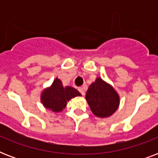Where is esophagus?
<instances>
[{"label":"esophagus","instance_id":"1","mask_svg":"<svg viewBox=\"0 0 158 158\" xmlns=\"http://www.w3.org/2000/svg\"><path fill=\"white\" fill-rule=\"evenodd\" d=\"M79 93H80V94L83 95V96H84V94H85V92H84V88H79Z\"/></svg>","mask_w":158,"mask_h":158}]
</instances>
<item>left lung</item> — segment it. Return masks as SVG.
Here are the masks:
<instances>
[{
    "label": "left lung",
    "mask_w": 158,
    "mask_h": 158,
    "mask_svg": "<svg viewBox=\"0 0 158 158\" xmlns=\"http://www.w3.org/2000/svg\"><path fill=\"white\" fill-rule=\"evenodd\" d=\"M85 98L92 112L99 118L110 117L120 105V96L117 92L99 77L89 86Z\"/></svg>",
    "instance_id": "obj_1"
}]
</instances>
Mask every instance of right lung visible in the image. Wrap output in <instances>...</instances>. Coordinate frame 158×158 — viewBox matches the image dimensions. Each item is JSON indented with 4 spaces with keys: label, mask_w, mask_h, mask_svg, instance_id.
Returning <instances> with one entry per match:
<instances>
[{
    "label": "right lung",
    "mask_w": 158,
    "mask_h": 158,
    "mask_svg": "<svg viewBox=\"0 0 158 158\" xmlns=\"http://www.w3.org/2000/svg\"><path fill=\"white\" fill-rule=\"evenodd\" d=\"M81 96V94L73 87H63L62 82L56 78L50 87L41 94V102L46 109L53 112H60L65 108L67 102L75 97Z\"/></svg>",
    "instance_id": "right-lung-1"
}]
</instances>
